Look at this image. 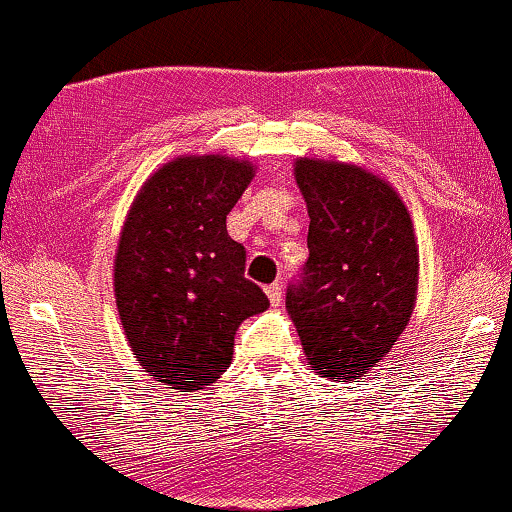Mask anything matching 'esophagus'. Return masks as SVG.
<instances>
[{"label": "esophagus", "mask_w": 512, "mask_h": 512, "mask_svg": "<svg viewBox=\"0 0 512 512\" xmlns=\"http://www.w3.org/2000/svg\"><path fill=\"white\" fill-rule=\"evenodd\" d=\"M264 293H267L269 302L274 304V307H278V304L283 302V293H281V283H271V286L264 288Z\"/></svg>", "instance_id": "esophagus-1"}]
</instances>
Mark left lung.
<instances>
[{"instance_id": "1", "label": "left lung", "mask_w": 512, "mask_h": 512, "mask_svg": "<svg viewBox=\"0 0 512 512\" xmlns=\"http://www.w3.org/2000/svg\"><path fill=\"white\" fill-rule=\"evenodd\" d=\"M293 170L309 212V260L286 309L314 373L359 380L390 352L416 307L409 208L364 165L304 155Z\"/></svg>"}]
</instances>
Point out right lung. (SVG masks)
<instances>
[{
  "label": "right lung",
  "instance_id": "1",
  "mask_svg": "<svg viewBox=\"0 0 512 512\" xmlns=\"http://www.w3.org/2000/svg\"><path fill=\"white\" fill-rule=\"evenodd\" d=\"M257 167L222 153L177 155L134 196L113 264L115 304L137 364L172 390H203L234 357L241 321L269 307L243 276L226 215Z\"/></svg>",
  "mask_w": 512,
  "mask_h": 512
}]
</instances>
